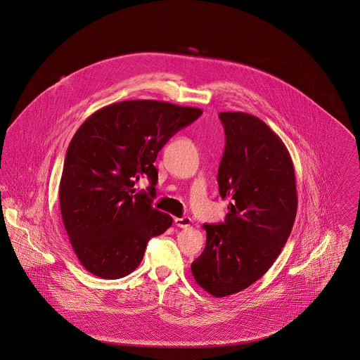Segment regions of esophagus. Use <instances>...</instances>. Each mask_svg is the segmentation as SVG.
Listing matches in <instances>:
<instances>
[{
  "mask_svg": "<svg viewBox=\"0 0 360 360\" xmlns=\"http://www.w3.org/2000/svg\"><path fill=\"white\" fill-rule=\"evenodd\" d=\"M174 223L179 228H188L191 224V219L190 217H176V219H174Z\"/></svg>",
  "mask_w": 360,
  "mask_h": 360,
  "instance_id": "esophagus-1",
  "label": "esophagus"
}]
</instances>
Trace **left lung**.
I'll return each mask as SVG.
<instances>
[{
	"label": "left lung",
	"mask_w": 360,
	"mask_h": 360,
	"mask_svg": "<svg viewBox=\"0 0 360 360\" xmlns=\"http://www.w3.org/2000/svg\"><path fill=\"white\" fill-rule=\"evenodd\" d=\"M219 117L226 141L217 182L229 212L225 223L204 225L205 250L191 263V274L213 297H226L273 266L290 236L298 198L281 137L248 113L221 112Z\"/></svg>",
	"instance_id": "left-lung-1"
}]
</instances>
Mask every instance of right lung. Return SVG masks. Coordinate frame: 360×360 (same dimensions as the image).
Here are the masks:
<instances>
[{
    "instance_id": "right-lung-1",
    "label": "right lung",
    "mask_w": 360,
    "mask_h": 360,
    "mask_svg": "<svg viewBox=\"0 0 360 360\" xmlns=\"http://www.w3.org/2000/svg\"><path fill=\"white\" fill-rule=\"evenodd\" d=\"M202 115L191 106L155 100L110 103L94 112L70 141L59 204L71 247L89 273L105 279L131 274L148 240L172 226L153 207L156 155L179 129ZM141 176L150 197L133 188Z\"/></svg>"
}]
</instances>
